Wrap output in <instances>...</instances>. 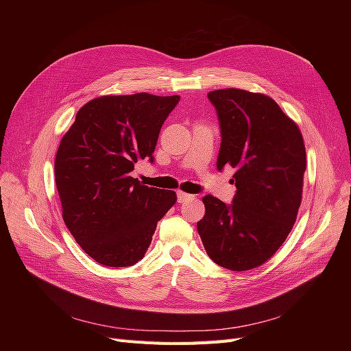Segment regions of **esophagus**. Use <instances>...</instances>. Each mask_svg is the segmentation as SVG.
Listing matches in <instances>:
<instances>
[{
	"label": "esophagus",
	"mask_w": 351,
	"mask_h": 351,
	"mask_svg": "<svg viewBox=\"0 0 351 351\" xmlns=\"http://www.w3.org/2000/svg\"><path fill=\"white\" fill-rule=\"evenodd\" d=\"M177 197H178V204H184V202H187V200H192L195 196L184 193V192H182V190H180V192L177 193Z\"/></svg>",
	"instance_id": "obj_1"
}]
</instances>
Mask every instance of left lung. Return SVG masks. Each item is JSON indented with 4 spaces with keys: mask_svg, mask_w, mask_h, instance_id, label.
Wrapping results in <instances>:
<instances>
[{
    "mask_svg": "<svg viewBox=\"0 0 351 351\" xmlns=\"http://www.w3.org/2000/svg\"><path fill=\"white\" fill-rule=\"evenodd\" d=\"M208 98L222 136L217 167L236 168L237 192L231 205L204 196L197 232L219 267L249 271L271 259L294 226L306 171L303 136L263 93L228 88L212 90Z\"/></svg>",
    "mask_w": 351,
    "mask_h": 351,
    "instance_id": "1",
    "label": "left lung"
}]
</instances>
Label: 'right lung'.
Instances as JSON below:
<instances>
[{
  "mask_svg": "<svg viewBox=\"0 0 351 351\" xmlns=\"http://www.w3.org/2000/svg\"><path fill=\"white\" fill-rule=\"evenodd\" d=\"M180 97L146 92L105 95L84 104L62 136L56 184L62 219L89 256L105 267L139 262L174 190L143 186L130 173L139 159L154 161L161 127Z\"/></svg>",
  "mask_w": 351,
  "mask_h": 351,
  "instance_id": "obj_1",
  "label": "right lung"
}]
</instances>
